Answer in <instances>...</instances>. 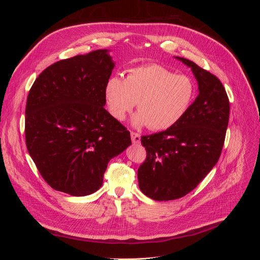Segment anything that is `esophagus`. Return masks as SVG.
<instances>
[{
	"label": "esophagus",
	"mask_w": 260,
	"mask_h": 260,
	"mask_svg": "<svg viewBox=\"0 0 260 260\" xmlns=\"http://www.w3.org/2000/svg\"><path fill=\"white\" fill-rule=\"evenodd\" d=\"M130 136H131V140H132V143H133V144H140V142H141V137H140L139 133L131 131V132H130Z\"/></svg>",
	"instance_id": "1"
}]
</instances>
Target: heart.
<instances>
[{
    "label": "heart",
    "instance_id": "obj_1",
    "mask_svg": "<svg viewBox=\"0 0 260 260\" xmlns=\"http://www.w3.org/2000/svg\"><path fill=\"white\" fill-rule=\"evenodd\" d=\"M105 100L111 115L123 120L138 102L133 117L136 127L146 125L155 131L175 125L190 107L195 86L190 78L176 75L160 65L133 68L127 78L112 76L106 81Z\"/></svg>",
    "mask_w": 260,
    "mask_h": 260
}]
</instances>
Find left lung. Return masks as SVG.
I'll return each instance as SVG.
<instances>
[{
    "mask_svg": "<svg viewBox=\"0 0 260 260\" xmlns=\"http://www.w3.org/2000/svg\"><path fill=\"white\" fill-rule=\"evenodd\" d=\"M199 83V95L169 129L141 137L146 159L138 170L140 190L155 201L182 198L217 164L229 122L230 103L218 78L183 57Z\"/></svg>",
    "mask_w": 260,
    "mask_h": 260,
    "instance_id": "left-lung-1",
    "label": "left lung"
}]
</instances>
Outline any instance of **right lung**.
Returning a JSON list of instances; mask_svg holds the SVG:
<instances>
[{
  "label": "right lung",
  "mask_w": 260,
  "mask_h": 260,
  "mask_svg": "<svg viewBox=\"0 0 260 260\" xmlns=\"http://www.w3.org/2000/svg\"><path fill=\"white\" fill-rule=\"evenodd\" d=\"M115 64L107 50L54 62L39 75L26 105V145L54 190L92 194L107 164L131 144L130 132L104 108Z\"/></svg>",
  "instance_id": "right-lung-1"
}]
</instances>
